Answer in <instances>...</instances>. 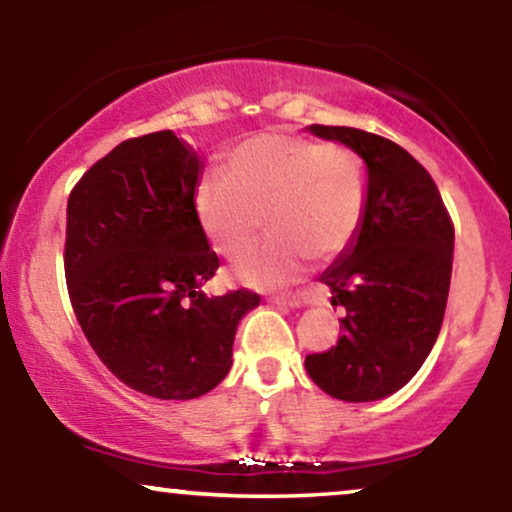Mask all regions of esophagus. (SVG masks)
Instances as JSON below:
<instances>
[{
    "label": "esophagus",
    "instance_id": "34e87169",
    "mask_svg": "<svg viewBox=\"0 0 512 512\" xmlns=\"http://www.w3.org/2000/svg\"><path fill=\"white\" fill-rule=\"evenodd\" d=\"M274 305H286V308H303V305L313 303L308 293H281V296L272 298Z\"/></svg>",
    "mask_w": 512,
    "mask_h": 512
}]
</instances>
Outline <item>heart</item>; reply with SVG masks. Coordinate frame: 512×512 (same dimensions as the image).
<instances>
[{
  "label": "heart",
  "instance_id": "b5f03b06",
  "mask_svg": "<svg viewBox=\"0 0 512 512\" xmlns=\"http://www.w3.org/2000/svg\"><path fill=\"white\" fill-rule=\"evenodd\" d=\"M228 173L199 182L197 219L211 248L238 262L257 248L267 216L274 240L238 269L255 289L289 284L310 255L332 260L361 228L366 173L351 151L262 134L233 151Z\"/></svg>",
  "mask_w": 512,
  "mask_h": 512
}]
</instances>
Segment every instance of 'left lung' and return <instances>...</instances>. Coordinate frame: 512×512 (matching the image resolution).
Returning <instances> with one entry per match:
<instances>
[{"mask_svg": "<svg viewBox=\"0 0 512 512\" xmlns=\"http://www.w3.org/2000/svg\"><path fill=\"white\" fill-rule=\"evenodd\" d=\"M366 163V204L356 238L320 276L342 305V337L305 356L322 392L375 402L402 390L436 344L448 305L455 228L428 170L409 151L354 127L310 125Z\"/></svg>", "mask_w": 512, "mask_h": 512, "instance_id": "1", "label": "left lung"}]
</instances>
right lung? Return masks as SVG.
Here are the masks:
<instances>
[{
	"mask_svg": "<svg viewBox=\"0 0 512 512\" xmlns=\"http://www.w3.org/2000/svg\"><path fill=\"white\" fill-rule=\"evenodd\" d=\"M204 161L166 132L117 144L67 202L64 274L72 308L103 366L156 399H195L233 363V339L260 296H207L219 269L197 219Z\"/></svg>",
	"mask_w": 512,
	"mask_h": 512,
	"instance_id": "1",
	"label": "right lung"
}]
</instances>
